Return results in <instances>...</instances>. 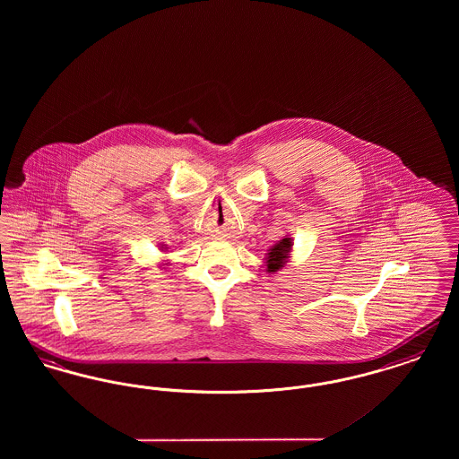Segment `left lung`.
Returning <instances> with one entry per match:
<instances>
[{
    "mask_svg": "<svg viewBox=\"0 0 459 459\" xmlns=\"http://www.w3.org/2000/svg\"><path fill=\"white\" fill-rule=\"evenodd\" d=\"M294 242L290 238H284V239L277 240L266 253L264 256V268L268 273L277 272L279 268H282L285 263L290 260V251H292Z\"/></svg>",
    "mask_w": 459,
    "mask_h": 459,
    "instance_id": "8db88e82",
    "label": "left lung"
}]
</instances>
